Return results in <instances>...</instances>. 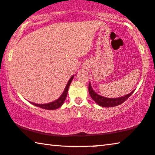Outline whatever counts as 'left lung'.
Listing matches in <instances>:
<instances>
[{"mask_svg":"<svg viewBox=\"0 0 155 155\" xmlns=\"http://www.w3.org/2000/svg\"><path fill=\"white\" fill-rule=\"evenodd\" d=\"M134 91H132L131 93L129 94H127L122 97H118V98H107L104 97V96H100L99 94H96L95 91H94V89L91 87V83L89 82V95L91 97V98L95 101L98 105H99L101 107H110L117 106L122 104V103H124L128 98H129V96L134 93Z\"/></svg>","mask_w":155,"mask_h":155,"instance_id":"obj_1","label":"left lung"}]
</instances>
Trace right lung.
I'll return each mask as SVG.
<instances>
[{
  "mask_svg": "<svg viewBox=\"0 0 155 155\" xmlns=\"http://www.w3.org/2000/svg\"><path fill=\"white\" fill-rule=\"evenodd\" d=\"M73 78H74V75H73L72 77L70 78L69 81L68 82V83H67L66 87L64 89V92L62 93L61 96H60V97L58 98V99L55 100L54 101L49 103V104H35V103H32V102H30V103H31V104H32L33 105H35V106L39 107H40V108H42V109L55 110V109L59 108V107H61V105L64 104V101L66 100V98L67 96V94H68V88H69V87H70V84H71V82H72Z\"/></svg>",
  "mask_w": 155,
  "mask_h": 155,
  "instance_id": "right-lung-1",
  "label": "right lung"
}]
</instances>
